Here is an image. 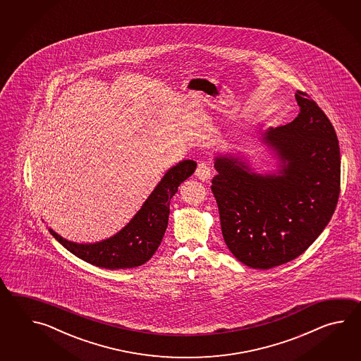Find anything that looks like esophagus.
Returning <instances> with one entry per match:
<instances>
[{
  "mask_svg": "<svg viewBox=\"0 0 361 361\" xmlns=\"http://www.w3.org/2000/svg\"><path fill=\"white\" fill-rule=\"evenodd\" d=\"M199 179L201 180H207L210 176H212V169H210V166L205 164V162H200L199 165H197V169H196V173H195Z\"/></svg>",
  "mask_w": 361,
  "mask_h": 361,
  "instance_id": "34e87169",
  "label": "esophagus"
}]
</instances>
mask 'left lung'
Listing matches in <instances>:
<instances>
[{"mask_svg": "<svg viewBox=\"0 0 361 361\" xmlns=\"http://www.w3.org/2000/svg\"><path fill=\"white\" fill-rule=\"evenodd\" d=\"M300 114L269 128L262 142L276 154V173H254L238 156L215 157L212 180L224 243L238 261L269 269L306 252L329 223L341 188L337 134L322 108L297 92Z\"/></svg>", "mask_w": 361, "mask_h": 361, "instance_id": "left-lung-1", "label": "left lung"}]
</instances>
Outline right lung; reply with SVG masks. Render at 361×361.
I'll list each match as a JSON object with an SVG mask.
<instances>
[{
    "instance_id": "obj_1",
    "label": "right lung",
    "mask_w": 361,
    "mask_h": 361,
    "mask_svg": "<svg viewBox=\"0 0 361 361\" xmlns=\"http://www.w3.org/2000/svg\"><path fill=\"white\" fill-rule=\"evenodd\" d=\"M193 160H183L166 171L138 213L112 238L94 244H77L49 228L61 245L80 259L107 269L138 267L152 258L168 227L170 200L178 187L196 170Z\"/></svg>"
}]
</instances>
